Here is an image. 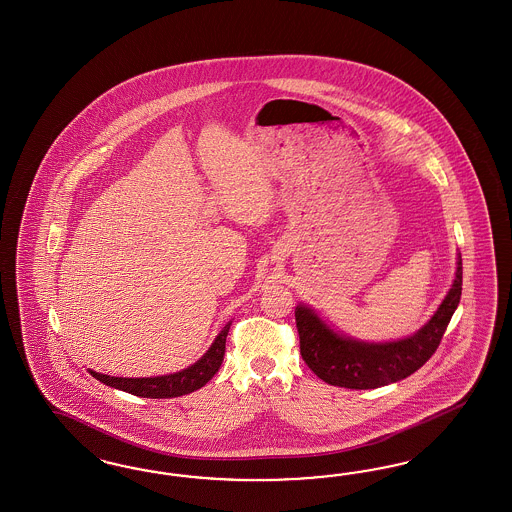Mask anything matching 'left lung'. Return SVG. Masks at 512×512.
I'll return each instance as SVG.
<instances>
[{
	"instance_id": "1",
	"label": "left lung",
	"mask_w": 512,
	"mask_h": 512,
	"mask_svg": "<svg viewBox=\"0 0 512 512\" xmlns=\"http://www.w3.org/2000/svg\"><path fill=\"white\" fill-rule=\"evenodd\" d=\"M461 257L450 293L425 328L413 337L385 345H369L341 337L307 307H297L301 356L322 381L345 389H377L406 379L421 368L440 345L451 316L461 299Z\"/></svg>"
}]
</instances>
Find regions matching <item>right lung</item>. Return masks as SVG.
I'll return each instance as SVG.
<instances>
[{"label":"right lung","instance_id":"1","mask_svg":"<svg viewBox=\"0 0 512 512\" xmlns=\"http://www.w3.org/2000/svg\"><path fill=\"white\" fill-rule=\"evenodd\" d=\"M230 324L217 335L215 343L209 347L204 356L190 368L183 369L173 375H162V377H143V379H123V377H110L97 371L89 373L99 379L104 385L114 389L141 396V398H175L183 396L188 392L202 389L205 383L219 371L223 358H225L226 335H228Z\"/></svg>","mask_w":512,"mask_h":512}]
</instances>
